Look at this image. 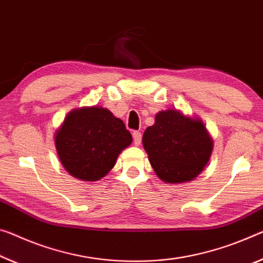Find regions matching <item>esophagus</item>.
I'll return each instance as SVG.
<instances>
[{
	"label": "esophagus",
	"instance_id": "obj_1",
	"mask_svg": "<svg viewBox=\"0 0 263 263\" xmlns=\"http://www.w3.org/2000/svg\"><path fill=\"white\" fill-rule=\"evenodd\" d=\"M132 136H133V141H135V145L139 146L140 143H141V132L135 131L132 133Z\"/></svg>",
	"mask_w": 263,
	"mask_h": 263
}]
</instances>
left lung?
<instances>
[{
  "instance_id": "left-lung-1",
  "label": "left lung",
  "mask_w": 263,
  "mask_h": 263,
  "mask_svg": "<svg viewBox=\"0 0 263 263\" xmlns=\"http://www.w3.org/2000/svg\"><path fill=\"white\" fill-rule=\"evenodd\" d=\"M143 145L154 172L168 184L197 178L213 151V140L201 120L173 109L158 112L144 132Z\"/></svg>"
}]
</instances>
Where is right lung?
Wrapping results in <instances>:
<instances>
[{
    "mask_svg": "<svg viewBox=\"0 0 263 263\" xmlns=\"http://www.w3.org/2000/svg\"><path fill=\"white\" fill-rule=\"evenodd\" d=\"M132 143L122 119L102 106L70 111L55 135L58 158L72 177L97 181L110 172Z\"/></svg>",
    "mask_w": 263,
    "mask_h": 263,
    "instance_id": "1",
    "label": "right lung"
}]
</instances>
